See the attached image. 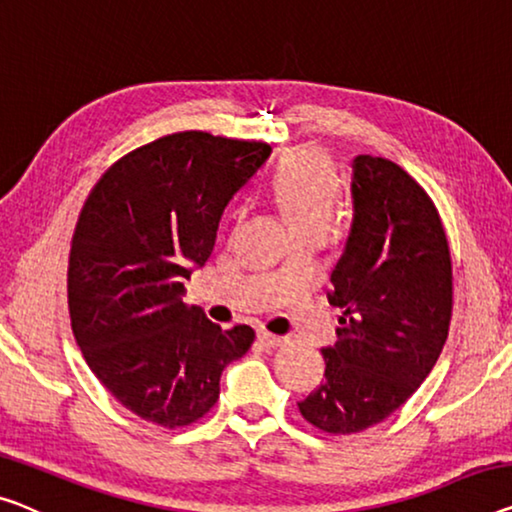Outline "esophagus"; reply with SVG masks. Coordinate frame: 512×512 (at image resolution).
Instances as JSON below:
<instances>
[{"label": "esophagus", "instance_id": "obj_1", "mask_svg": "<svg viewBox=\"0 0 512 512\" xmlns=\"http://www.w3.org/2000/svg\"><path fill=\"white\" fill-rule=\"evenodd\" d=\"M257 338H259V342H262L266 349H276V347L282 345V342H285V338H280V335H273L269 331H262V333L257 335Z\"/></svg>", "mask_w": 512, "mask_h": 512}]
</instances>
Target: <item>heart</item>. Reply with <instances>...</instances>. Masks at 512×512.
Wrapping results in <instances>:
<instances>
[{
  "label": "heart",
  "mask_w": 512,
  "mask_h": 512,
  "mask_svg": "<svg viewBox=\"0 0 512 512\" xmlns=\"http://www.w3.org/2000/svg\"><path fill=\"white\" fill-rule=\"evenodd\" d=\"M271 195L296 232L329 230L340 200V179L322 151L303 149L278 167Z\"/></svg>",
  "instance_id": "obj_1"
}]
</instances>
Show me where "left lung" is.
Instances as JSON below:
<instances>
[{
  "label": "left lung",
  "instance_id": "left-lung-1",
  "mask_svg": "<svg viewBox=\"0 0 512 512\" xmlns=\"http://www.w3.org/2000/svg\"><path fill=\"white\" fill-rule=\"evenodd\" d=\"M354 220L331 273L342 310L324 347V381L299 402L305 421L354 434L402 407L437 363L453 312V264L430 195L377 156L352 160Z\"/></svg>",
  "mask_w": 512,
  "mask_h": 512
}]
</instances>
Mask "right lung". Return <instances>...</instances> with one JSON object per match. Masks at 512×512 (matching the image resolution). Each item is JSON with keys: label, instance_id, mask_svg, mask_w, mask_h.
Returning <instances> with one entry per match:
<instances>
[{"label": "right lung", "instance_id": "add662e5", "mask_svg": "<svg viewBox=\"0 0 512 512\" xmlns=\"http://www.w3.org/2000/svg\"><path fill=\"white\" fill-rule=\"evenodd\" d=\"M271 156L266 142L172 133L119 158L80 211L68 257V312L98 381L128 411L190 425L255 331H225L181 301L207 262L220 216Z\"/></svg>", "mask_w": 512, "mask_h": 512}]
</instances>
